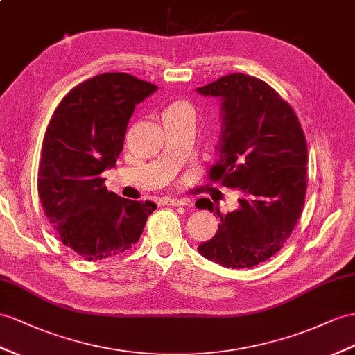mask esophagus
<instances>
[{"instance_id": "1", "label": "esophagus", "mask_w": 355, "mask_h": 355, "mask_svg": "<svg viewBox=\"0 0 355 355\" xmlns=\"http://www.w3.org/2000/svg\"><path fill=\"white\" fill-rule=\"evenodd\" d=\"M162 204L163 205H177V207H181V205H187L189 204V199L187 198H163L162 199Z\"/></svg>"}]
</instances>
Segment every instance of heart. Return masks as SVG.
Returning <instances> with one entry per match:
<instances>
[{
	"label": "heart",
	"instance_id": "obj_1",
	"mask_svg": "<svg viewBox=\"0 0 355 355\" xmlns=\"http://www.w3.org/2000/svg\"><path fill=\"white\" fill-rule=\"evenodd\" d=\"M178 112H192V109H190V106L186 102H174L171 103L165 111H163V116L178 114Z\"/></svg>",
	"mask_w": 355,
	"mask_h": 355
}]
</instances>
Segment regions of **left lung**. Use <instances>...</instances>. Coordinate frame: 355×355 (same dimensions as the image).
<instances>
[{"label": "left lung", "mask_w": 355, "mask_h": 355, "mask_svg": "<svg viewBox=\"0 0 355 355\" xmlns=\"http://www.w3.org/2000/svg\"><path fill=\"white\" fill-rule=\"evenodd\" d=\"M196 91L220 100L219 159L210 178L241 195L228 214L199 199L220 223L198 252L228 268L255 267L276 255L302 214L307 187L303 129L293 107L253 76L231 73Z\"/></svg>", "instance_id": "1"}]
</instances>
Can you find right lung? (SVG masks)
Masks as SVG:
<instances>
[{"instance_id":"1","label":"right lung","mask_w":355,"mask_h":355,"mask_svg":"<svg viewBox=\"0 0 355 355\" xmlns=\"http://www.w3.org/2000/svg\"><path fill=\"white\" fill-rule=\"evenodd\" d=\"M156 89L127 73L97 75L61 100L44 133L40 202L62 244L87 261L130 249L157 208L107 192L100 177L123 151L135 106Z\"/></svg>"}]
</instances>
